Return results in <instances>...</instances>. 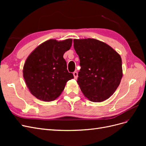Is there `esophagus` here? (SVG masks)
Segmentation results:
<instances>
[{"label":"esophagus","instance_id":"1","mask_svg":"<svg viewBox=\"0 0 146 146\" xmlns=\"http://www.w3.org/2000/svg\"><path fill=\"white\" fill-rule=\"evenodd\" d=\"M73 75H74V78H75V79H77V77H78V73H77V71H75V72H74Z\"/></svg>","mask_w":146,"mask_h":146}]
</instances>
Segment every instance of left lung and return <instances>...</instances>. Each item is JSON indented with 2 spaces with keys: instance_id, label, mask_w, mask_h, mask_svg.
<instances>
[{
  "instance_id": "obj_1",
  "label": "left lung",
  "mask_w": 146,
  "mask_h": 146,
  "mask_svg": "<svg viewBox=\"0 0 146 146\" xmlns=\"http://www.w3.org/2000/svg\"><path fill=\"white\" fill-rule=\"evenodd\" d=\"M74 47L80 58L78 83L83 95L101 102L115 92L122 77V59L107 44L96 39H74Z\"/></svg>"
}]
</instances>
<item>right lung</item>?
<instances>
[{
	"mask_svg": "<svg viewBox=\"0 0 146 146\" xmlns=\"http://www.w3.org/2000/svg\"><path fill=\"white\" fill-rule=\"evenodd\" d=\"M72 39H49L42 42L26 59L23 77L31 94L44 102L55 100L66 83L74 78L67 70L64 53L70 49Z\"/></svg>",
	"mask_w": 146,
	"mask_h": 146,
	"instance_id": "add662e5",
	"label": "right lung"
}]
</instances>
